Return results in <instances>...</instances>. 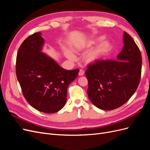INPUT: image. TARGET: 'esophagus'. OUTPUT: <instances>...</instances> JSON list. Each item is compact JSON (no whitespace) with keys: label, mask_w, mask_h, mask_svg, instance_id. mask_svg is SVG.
<instances>
[{"label":"esophagus","mask_w":150,"mask_h":150,"mask_svg":"<svg viewBox=\"0 0 150 150\" xmlns=\"http://www.w3.org/2000/svg\"><path fill=\"white\" fill-rule=\"evenodd\" d=\"M84 74V71L82 69H81L79 70V76H83Z\"/></svg>","instance_id":"34e87169"}]
</instances>
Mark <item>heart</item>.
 Segmentation results:
<instances>
[{
  "instance_id": "obj_1",
  "label": "heart",
  "mask_w": 150,
  "mask_h": 150,
  "mask_svg": "<svg viewBox=\"0 0 150 150\" xmlns=\"http://www.w3.org/2000/svg\"><path fill=\"white\" fill-rule=\"evenodd\" d=\"M103 36H99L96 38L93 39H89L86 40L85 42L80 44L78 47V49H81L85 47H91L97 42H101L104 39ZM111 49V46L110 43L108 41H103L99 44L96 45L93 48L91 49L88 51L86 52L84 56V60L87 62H93L98 61L102 57L106 55L110 52ZM64 53L66 57L71 61H74L76 59V56L71 49H66Z\"/></svg>"
}]
</instances>
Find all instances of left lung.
Listing matches in <instances>:
<instances>
[{
    "label": "left lung",
    "mask_w": 150,
    "mask_h": 150,
    "mask_svg": "<svg viewBox=\"0 0 150 150\" xmlns=\"http://www.w3.org/2000/svg\"><path fill=\"white\" fill-rule=\"evenodd\" d=\"M123 42L116 60L97 61L89 64L85 72L89 100L103 110H112L123 105L139 84L142 54L133 38L126 32Z\"/></svg>",
    "instance_id": "left-lung-1"
}]
</instances>
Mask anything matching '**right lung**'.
<instances>
[{"instance_id":"obj_1","label":"right lung","mask_w":150,"mask_h":150,"mask_svg":"<svg viewBox=\"0 0 150 150\" xmlns=\"http://www.w3.org/2000/svg\"><path fill=\"white\" fill-rule=\"evenodd\" d=\"M41 33L25 39L18 50L16 76L25 99L36 110L57 112L65 106L67 88L79 70H66L41 52L44 40Z\"/></svg>"}]
</instances>
